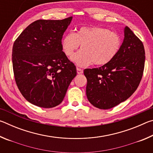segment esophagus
Returning <instances> with one entry per match:
<instances>
[{"label": "esophagus", "mask_w": 153, "mask_h": 153, "mask_svg": "<svg viewBox=\"0 0 153 153\" xmlns=\"http://www.w3.org/2000/svg\"><path fill=\"white\" fill-rule=\"evenodd\" d=\"M77 74H83V70L82 69H79L78 67H77Z\"/></svg>", "instance_id": "1"}]
</instances>
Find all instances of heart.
I'll list each match as a JSON object with an SVG mask.
<instances>
[{
	"instance_id": "b5f03b06",
	"label": "heart",
	"mask_w": 153,
	"mask_h": 153,
	"mask_svg": "<svg viewBox=\"0 0 153 153\" xmlns=\"http://www.w3.org/2000/svg\"><path fill=\"white\" fill-rule=\"evenodd\" d=\"M121 45L117 33L100 27H82L75 33H67L61 41V46L67 56L74 55L81 45L82 51L72 56L71 61L79 67L92 63L104 65L117 56Z\"/></svg>"
}]
</instances>
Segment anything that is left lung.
<instances>
[{"label": "left lung", "instance_id": "obj_1", "mask_svg": "<svg viewBox=\"0 0 153 153\" xmlns=\"http://www.w3.org/2000/svg\"><path fill=\"white\" fill-rule=\"evenodd\" d=\"M117 56L98 68L84 70L86 96L95 107L111 108L125 101L139 86L143 74L145 51L143 44L128 26Z\"/></svg>", "mask_w": 153, "mask_h": 153}]
</instances>
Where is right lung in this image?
Segmentation results:
<instances>
[{
  "label": "right lung",
  "mask_w": 153,
  "mask_h": 153,
  "mask_svg": "<svg viewBox=\"0 0 153 153\" xmlns=\"http://www.w3.org/2000/svg\"><path fill=\"white\" fill-rule=\"evenodd\" d=\"M72 19L36 21L13 44L12 61L17 86L25 99L38 107L52 108L61 103L77 74L76 66L61 46Z\"/></svg>",
  "instance_id": "1"
}]
</instances>
